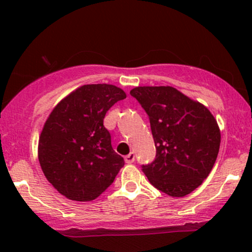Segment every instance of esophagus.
Here are the masks:
<instances>
[{
	"mask_svg": "<svg viewBox=\"0 0 252 252\" xmlns=\"http://www.w3.org/2000/svg\"><path fill=\"white\" fill-rule=\"evenodd\" d=\"M124 161H126V163H132L135 161V154L134 153H130L126 156H124Z\"/></svg>",
	"mask_w": 252,
	"mask_h": 252,
	"instance_id": "esophagus-1",
	"label": "esophagus"
}]
</instances>
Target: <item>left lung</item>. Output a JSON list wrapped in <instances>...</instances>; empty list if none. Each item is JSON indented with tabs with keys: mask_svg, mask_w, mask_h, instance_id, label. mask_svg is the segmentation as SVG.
<instances>
[{
	"mask_svg": "<svg viewBox=\"0 0 252 252\" xmlns=\"http://www.w3.org/2000/svg\"><path fill=\"white\" fill-rule=\"evenodd\" d=\"M146 110L156 158L142 166L150 184L170 196H185L212 170L220 129L210 110L172 86H137L130 91Z\"/></svg>",
	"mask_w": 252,
	"mask_h": 252,
	"instance_id": "8db88e82",
	"label": "left lung"
}]
</instances>
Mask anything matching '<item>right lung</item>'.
I'll return each instance as SVG.
<instances>
[{"label": "right lung", "instance_id": "1", "mask_svg": "<svg viewBox=\"0 0 252 252\" xmlns=\"http://www.w3.org/2000/svg\"><path fill=\"white\" fill-rule=\"evenodd\" d=\"M124 98L126 92L115 85H83L60 100L43 124L40 166L52 186L70 200H94L124 166L103 126L108 110Z\"/></svg>", "mask_w": 252, "mask_h": 252}]
</instances>
